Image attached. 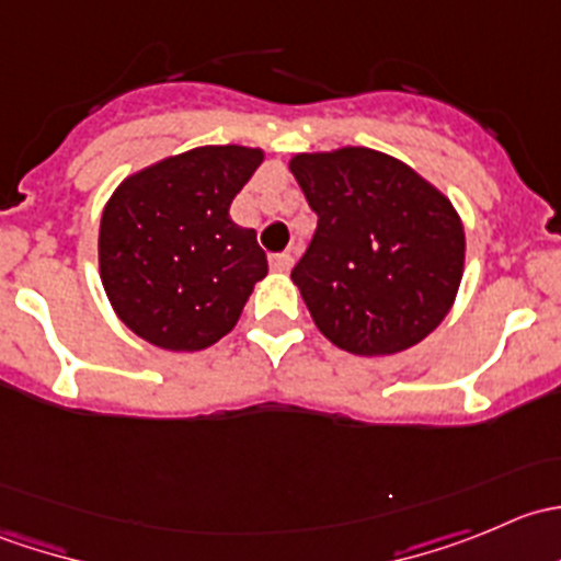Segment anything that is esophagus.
Instances as JSON below:
<instances>
[{"mask_svg": "<svg viewBox=\"0 0 561 561\" xmlns=\"http://www.w3.org/2000/svg\"><path fill=\"white\" fill-rule=\"evenodd\" d=\"M271 268L274 271H290L293 265V254L290 252H279V254H271Z\"/></svg>", "mask_w": 561, "mask_h": 561, "instance_id": "obj_1", "label": "esophagus"}]
</instances>
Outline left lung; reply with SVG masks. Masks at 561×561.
<instances>
[{
    "mask_svg": "<svg viewBox=\"0 0 561 561\" xmlns=\"http://www.w3.org/2000/svg\"><path fill=\"white\" fill-rule=\"evenodd\" d=\"M290 171L317 214L293 268L314 325L355 355H393L454 307L463 228L448 197L375 149L296 154Z\"/></svg>",
    "mask_w": 561,
    "mask_h": 561,
    "instance_id": "obj_1",
    "label": "left lung"
}]
</instances>
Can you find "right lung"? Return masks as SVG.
Returning <instances> with one entry per match:
<instances>
[{
	"mask_svg": "<svg viewBox=\"0 0 561 561\" xmlns=\"http://www.w3.org/2000/svg\"><path fill=\"white\" fill-rule=\"evenodd\" d=\"M263 162L244 146H203L129 175L100 222V276L118 320L175 353L211 347L268 274L230 203Z\"/></svg>",
	"mask_w": 561,
	"mask_h": 561,
	"instance_id": "obj_1",
	"label": "right lung"
}]
</instances>
